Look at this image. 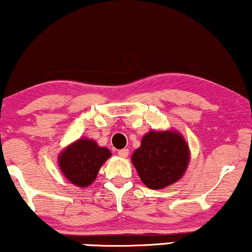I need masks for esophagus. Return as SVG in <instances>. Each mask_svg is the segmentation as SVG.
Wrapping results in <instances>:
<instances>
[{"mask_svg": "<svg viewBox=\"0 0 252 252\" xmlns=\"http://www.w3.org/2000/svg\"><path fill=\"white\" fill-rule=\"evenodd\" d=\"M128 150H126V148H124V150H120V151H118V154H119V157H121V158H127L128 157Z\"/></svg>", "mask_w": 252, "mask_h": 252, "instance_id": "esophagus-1", "label": "esophagus"}]
</instances>
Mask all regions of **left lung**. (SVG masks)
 Instances as JSON below:
<instances>
[{"label": "left lung", "instance_id": "left-lung-1", "mask_svg": "<svg viewBox=\"0 0 252 252\" xmlns=\"http://www.w3.org/2000/svg\"><path fill=\"white\" fill-rule=\"evenodd\" d=\"M141 181L151 189H161L182 178L189 162V148L176 132L146 134L132 155Z\"/></svg>", "mask_w": 252, "mask_h": 252}]
</instances>
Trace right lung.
<instances>
[{"instance_id": "right-lung-1", "label": "right lung", "mask_w": 252, "mask_h": 252, "mask_svg": "<svg viewBox=\"0 0 252 252\" xmlns=\"http://www.w3.org/2000/svg\"><path fill=\"white\" fill-rule=\"evenodd\" d=\"M111 157V152L93 140L80 139L70 145L60 157L65 178L78 187H88L97 178L99 168Z\"/></svg>"}]
</instances>
